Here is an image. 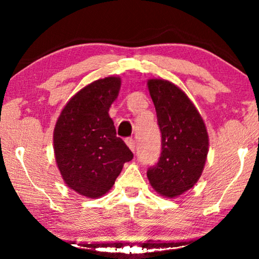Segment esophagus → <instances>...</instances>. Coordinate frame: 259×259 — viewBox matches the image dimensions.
<instances>
[{
  "instance_id": "esophagus-1",
  "label": "esophagus",
  "mask_w": 259,
  "mask_h": 259,
  "mask_svg": "<svg viewBox=\"0 0 259 259\" xmlns=\"http://www.w3.org/2000/svg\"><path fill=\"white\" fill-rule=\"evenodd\" d=\"M126 145L130 147V150L132 152L136 151V141H134V139H132V138H127Z\"/></svg>"
}]
</instances>
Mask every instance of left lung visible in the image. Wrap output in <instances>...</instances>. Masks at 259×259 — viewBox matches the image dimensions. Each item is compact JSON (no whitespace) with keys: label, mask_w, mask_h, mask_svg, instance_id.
Segmentation results:
<instances>
[{"label":"left lung","mask_w":259,"mask_h":259,"mask_svg":"<svg viewBox=\"0 0 259 259\" xmlns=\"http://www.w3.org/2000/svg\"><path fill=\"white\" fill-rule=\"evenodd\" d=\"M147 86L161 133L160 158L148 168L147 178L160 196L175 198L200 178L208 134L196 106L179 87L162 79H150Z\"/></svg>","instance_id":"1"}]
</instances>
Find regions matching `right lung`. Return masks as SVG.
<instances>
[{
  "instance_id": "add662e5",
  "label": "right lung",
  "mask_w": 259,
  "mask_h": 259,
  "mask_svg": "<svg viewBox=\"0 0 259 259\" xmlns=\"http://www.w3.org/2000/svg\"><path fill=\"white\" fill-rule=\"evenodd\" d=\"M121 79L108 76L83 87L67 102L54 128L55 160L69 189L88 198L108 192L125 162L132 160L116 137L109 107L118 98Z\"/></svg>"
}]
</instances>
